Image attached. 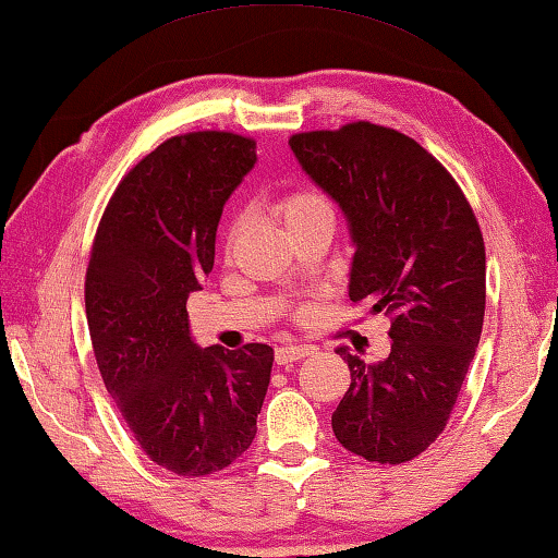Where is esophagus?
Instances as JSON below:
<instances>
[{"instance_id": "esophagus-1", "label": "esophagus", "mask_w": 558, "mask_h": 558, "mask_svg": "<svg viewBox=\"0 0 558 558\" xmlns=\"http://www.w3.org/2000/svg\"><path fill=\"white\" fill-rule=\"evenodd\" d=\"M314 353H316V348H311V345H281V348H277V353H274V360H277V365H289V363H296V360H304Z\"/></svg>"}]
</instances>
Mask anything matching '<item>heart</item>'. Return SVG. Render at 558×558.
Returning a JSON list of instances; mask_svg holds the SVG:
<instances>
[{
  "label": "heart",
  "mask_w": 558,
  "mask_h": 558,
  "mask_svg": "<svg viewBox=\"0 0 558 558\" xmlns=\"http://www.w3.org/2000/svg\"><path fill=\"white\" fill-rule=\"evenodd\" d=\"M279 215H281V220H284L287 230H291L301 222L320 218V215H333V205H330V201L320 191L301 189V191L287 193L284 198L279 201ZM238 228L240 225L234 222L230 230V242L234 240V234H238Z\"/></svg>",
  "instance_id": "b5f03b06"
}]
</instances>
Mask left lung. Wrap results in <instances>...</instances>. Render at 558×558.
<instances>
[{"label":"left lung","mask_w":558,"mask_h":558,"mask_svg":"<svg viewBox=\"0 0 558 558\" xmlns=\"http://www.w3.org/2000/svg\"><path fill=\"white\" fill-rule=\"evenodd\" d=\"M345 213L355 242L350 301L392 316L383 363L350 355L333 434L350 453L407 463L444 432L485 316V242L444 163L392 126L350 122L289 140Z\"/></svg>","instance_id":"1"}]
</instances>
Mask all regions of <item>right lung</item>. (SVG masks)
<instances>
[{
    "instance_id": "right-lung-1",
    "label": "right lung",
    "mask_w": 558,
    "mask_h": 558,
    "mask_svg": "<svg viewBox=\"0 0 558 558\" xmlns=\"http://www.w3.org/2000/svg\"><path fill=\"white\" fill-rule=\"evenodd\" d=\"M254 161L250 136H171L120 181L93 240L97 367L142 451L175 475L218 473L247 451L269 387V345L198 348L185 311L213 269L222 205Z\"/></svg>"
}]
</instances>
